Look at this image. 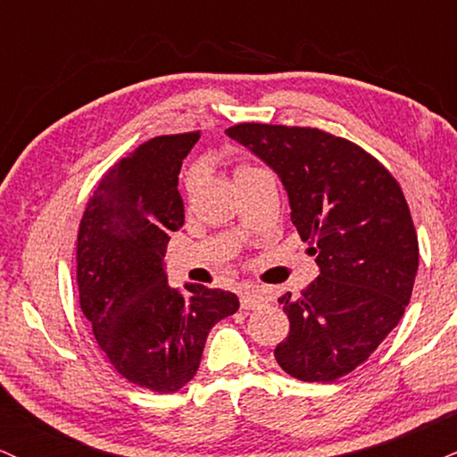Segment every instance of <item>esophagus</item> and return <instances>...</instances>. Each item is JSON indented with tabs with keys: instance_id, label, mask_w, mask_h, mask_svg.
<instances>
[{
	"instance_id": "obj_1",
	"label": "esophagus",
	"mask_w": 457,
	"mask_h": 457,
	"mask_svg": "<svg viewBox=\"0 0 457 457\" xmlns=\"http://www.w3.org/2000/svg\"><path fill=\"white\" fill-rule=\"evenodd\" d=\"M265 295H262L259 288H248V291H244L239 295V305L241 310H254L259 308L261 303H265Z\"/></svg>"
}]
</instances>
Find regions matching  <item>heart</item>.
Segmentation results:
<instances>
[{"instance_id":"obj_1","label":"heart","mask_w":457,"mask_h":457,"mask_svg":"<svg viewBox=\"0 0 457 457\" xmlns=\"http://www.w3.org/2000/svg\"><path fill=\"white\" fill-rule=\"evenodd\" d=\"M256 166H252V164H237V169H235V177H239V175H244V173H250V170H254ZM198 175H201V170L196 169H190L186 173V187L187 190H192V187H195V184H196V179H198Z\"/></svg>"}]
</instances>
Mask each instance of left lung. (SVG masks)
I'll list each match as a JSON object with an SVG mask.
<instances>
[{"label":"left lung","instance_id":"obj_1","mask_svg":"<svg viewBox=\"0 0 457 457\" xmlns=\"http://www.w3.org/2000/svg\"><path fill=\"white\" fill-rule=\"evenodd\" d=\"M227 134L280 175L320 267L302 297L278 299L291 323L278 366L334 383L377 351L411 302L420 244L404 192L372 154L319 128L245 121Z\"/></svg>","mask_w":457,"mask_h":457}]
</instances>
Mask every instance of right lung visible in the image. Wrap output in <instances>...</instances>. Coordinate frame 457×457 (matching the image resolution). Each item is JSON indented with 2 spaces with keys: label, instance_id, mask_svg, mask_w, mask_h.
<instances>
[{
  "label": "right lung",
  "instance_id": "obj_1",
  "mask_svg": "<svg viewBox=\"0 0 457 457\" xmlns=\"http://www.w3.org/2000/svg\"><path fill=\"white\" fill-rule=\"evenodd\" d=\"M201 132L162 134L102 175L79 227V302L111 366L128 383L173 394L196 374L209 329L239 310L233 293L169 287L164 252L184 227L181 160Z\"/></svg>",
  "mask_w": 457,
  "mask_h": 457
}]
</instances>
